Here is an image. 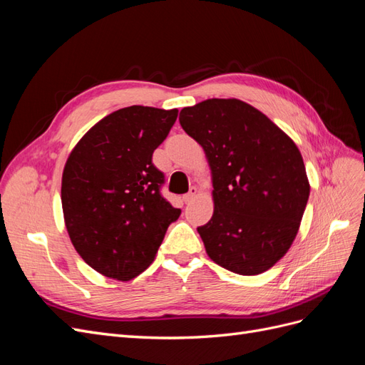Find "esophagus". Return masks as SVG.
I'll return each instance as SVG.
<instances>
[{
	"label": "esophagus",
	"mask_w": 365,
	"mask_h": 365,
	"mask_svg": "<svg viewBox=\"0 0 365 365\" xmlns=\"http://www.w3.org/2000/svg\"><path fill=\"white\" fill-rule=\"evenodd\" d=\"M196 193H197V190H196L195 187H193V189H192L189 193H187V195H184V196H182V201H184L185 204H189L190 201H193V197L196 196Z\"/></svg>",
	"instance_id": "1"
}]
</instances>
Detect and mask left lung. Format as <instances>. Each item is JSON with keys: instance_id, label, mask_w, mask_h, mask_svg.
Listing matches in <instances>:
<instances>
[{"instance_id": "8db88e82", "label": "left lung", "mask_w": 365, "mask_h": 365, "mask_svg": "<svg viewBox=\"0 0 365 365\" xmlns=\"http://www.w3.org/2000/svg\"><path fill=\"white\" fill-rule=\"evenodd\" d=\"M212 172L213 216L197 227L208 257L240 275L272 268L300 228L311 185L294 140L239 98H207L180 113Z\"/></svg>"}]
</instances>
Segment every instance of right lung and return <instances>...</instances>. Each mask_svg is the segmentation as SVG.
Returning <instances> with one entry per match:
<instances>
[{"instance_id":"obj_1","label":"right lung","mask_w":365,"mask_h":365,"mask_svg":"<svg viewBox=\"0 0 365 365\" xmlns=\"http://www.w3.org/2000/svg\"><path fill=\"white\" fill-rule=\"evenodd\" d=\"M176 117L178 109L121 108L97 121L65 163V227L77 254L105 277L129 282L145 271L181 215L160 195L164 176L152 164Z\"/></svg>"}]
</instances>
